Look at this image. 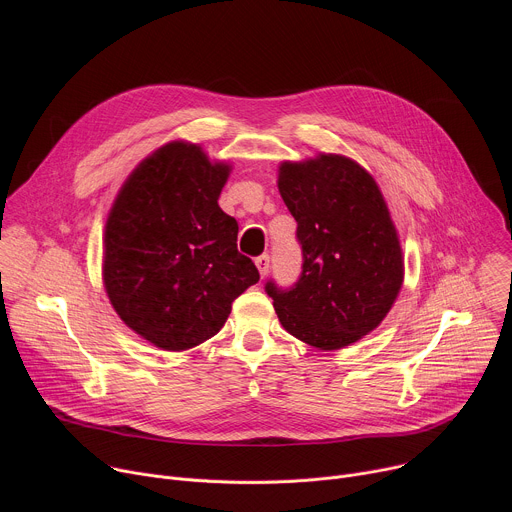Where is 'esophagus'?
<instances>
[{
  "mask_svg": "<svg viewBox=\"0 0 512 512\" xmlns=\"http://www.w3.org/2000/svg\"><path fill=\"white\" fill-rule=\"evenodd\" d=\"M255 265H257V269H259V273H261V277H265L267 273H269V255H259L257 259H255Z\"/></svg>",
  "mask_w": 512,
  "mask_h": 512,
  "instance_id": "esophagus-1",
  "label": "esophagus"
}]
</instances>
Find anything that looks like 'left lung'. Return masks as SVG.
<instances>
[{
    "mask_svg": "<svg viewBox=\"0 0 512 512\" xmlns=\"http://www.w3.org/2000/svg\"><path fill=\"white\" fill-rule=\"evenodd\" d=\"M279 194L298 223L302 273L265 283L281 326L310 346L344 348L375 330L403 285V253L375 178L354 160L320 154L279 166Z\"/></svg>",
    "mask_w": 512,
    "mask_h": 512,
    "instance_id": "8db88e82",
    "label": "left lung"
}]
</instances>
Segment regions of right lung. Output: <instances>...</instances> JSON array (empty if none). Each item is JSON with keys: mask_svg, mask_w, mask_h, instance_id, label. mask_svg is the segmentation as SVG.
Segmentation results:
<instances>
[{"mask_svg": "<svg viewBox=\"0 0 512 512\" xmlns=\"http://www.w3.org/2000/svg\"><path fill=\"white\" fill-rule=\"evenodd\" d=\"M231 166L172 141L121 186L105 225L103 283L119 318L164 350L212 338L259 281L237 249L239 225L218 206Z\"/></svg>", "mask_w": 512, "mask_h": 512, "instance_id": "1", "label": "right lung"}]
</instances>
